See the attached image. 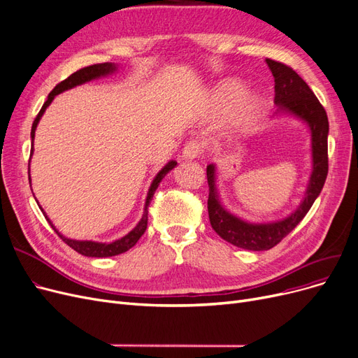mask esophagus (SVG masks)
<instances>
[{
  "label": "esophagus",
  "mask_w": 358,
  "mask_h": 358,
  "mask_svg": "<svg viewBox=\"0 0 358 358\" xmlns=\"http://www.w3.org/2000/svg\"><path fill=\"white\" fill-rule=\"evenodd\" d=\"M203 142H199V141H190L184 145L182 149V157L185 159H194L197 158L199 155L203 152Z\"/></svg>",
  "instance_id": "esophagus-1"
}]
</instances>
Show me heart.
Returning a JSON list of instances; mask_svg holds the SVG:
<instances>
[{
  "instance_id": "b5f03b06",
  "label": "heart",
  "mask_w": 358,
  "mask_h": 358,
  "mask_svg": "<svg viewBox=\"0 0 358 358\" xmlns=\"http://www.w3.org/2000/svg\"><path fill=\"white\" fill-rule=\"evenodd\" d=\"M244 93L245 89L241 83L236 80H229L221 85L220 89H217V101H220L225 108H232L243 99ZM263 111H265L263 99L257 95L248 96L241 106V121L244 124H253L263 115Z\"/></svg>"
}]
</instances>
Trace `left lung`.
Returning a JSON list of instances; mask_svg holds the SVG:
<instances>
[{"mask_svg": "<svg viewBox=\"0 0 358 358\" xmlns=\"http://www.w3.org/2000/svg\"><path fill=\"white\" fill-rule=\"evenodd\" d=\"M273 79H275V99L279 105V111H288L304 120L312 130V150H313V173L310 177L306 197L294 213L282 221L272 224H250L241 221L240 217L227 212L215 185V166L206 168V177L209 185L208 212L209 221L215 232L225 241L240 248L253 252L269 250L278 243H281L289 232L297 227L306 213L315 203L320 194L323 184L328 177V133L329 121L324 108L315 96L313 90L295 73L289 66L279 61L266 58Z\"/></svg>", "mask_w": 358, "mask_h": 358, "instance_id": "1", "label": "left lung"}]
</instances>
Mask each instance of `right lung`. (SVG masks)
I'll use <instances>...</instances> for the list:
<instances>
[{
    "mask_svg": "<svg viewBox=\"0 0 358 358\" xmlns=\"http://www.w3.org/2000/svg\"><path fill=\"white\" fill-rule=\"evenodd\" d=\"M115 70V66L111 64V63H102V64H93V66H89V67H85V69H80L77 70L76 73H73L71 76H69L66 80L59 82L54 89L52 92L48 95V99L45 101V103L42 105L39 114L36 115L34 124H32V131H30V137H32V149H30V153L34 152V138H35V130H36V126L38 122L41 120V117L43 115L45 110L48 108V105L52 102V99L58 95V93L64 92L67 89H71L77 85H82V83H86L92 79H96V77H101V76H105L108 73H113ZM177 165L176 161H171L168 162L159 173L158 176L155 177V180L152 181V185L149 189V193H148V197H146V205H145V212H143V216L141 222H138L136 225L134 229H131L127 236H124L122 238L117 240V241H113V243H95V241H77V240H70V238H66L59 234V232L55 229V227L52 225V222L48 220V216L45 215L46 221L50 222V225L52 227V229L57 232L58 237L63 240L67 245H70L73 250H76L77 253H80L83 256H87V257H110V256H117V255H121L124 252L130 250V248L138 241V238H141L145 231L148 228V208L150 205L152 201V197L155 194V192H157L159 182L162 181V178L169 173L171 169H173L174 166ZM29 180H30V176H29ZM43 212V210H42Z\"/></svg>",
    "mask_w": 358,
    "mask_h": 358,
    "instance_id": "add662e5",
    "label": "right lung"
}]
</instances>
